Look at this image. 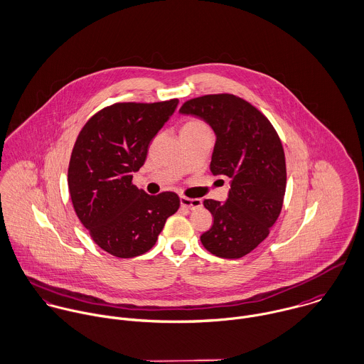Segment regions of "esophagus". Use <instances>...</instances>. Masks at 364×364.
I'll use <instances>...</instances> for the list:
<instances>
[{
	"label": "esophagus",
	"mask_w": 364,
	"mask_h": 364,
	"mask_svg": "<svg viewBox=\"0 0 364 364\" xmlns=\"http://www.w3.org/2000/svg\"><path fill=\"white\" fill-rule=\"evenodd\" d=\"M181 206L186 208L189 210H193V209H198V208L202 206V200L200 199H189V198L181 196Z\"/></svg>",
	"instance_id": "esophagus-1"
}]
</instances>
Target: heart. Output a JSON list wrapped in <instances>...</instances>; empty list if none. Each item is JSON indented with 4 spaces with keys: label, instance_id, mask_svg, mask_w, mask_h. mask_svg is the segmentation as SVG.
Masks as SVG:
<instances>
[{
    "label": "heart",
    "instance_id": "heart-1",
    "mask_svg": "<svg viewBox=\"0 0 364 364\" xmlns=\"http://www.w3.org/2000/svg\"><path fill=\"white\" fill-rule=\"evenodd\" d=\"M200 129H208V127L199 120H188L182 125V131H200Z\"/></svg>",
    "mask_w": 364,
    "mask_h": 364
}]
</instances>
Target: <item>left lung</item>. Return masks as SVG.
I'll list each match as a JSON object with an SVG mask.
<instances>
[{
    "instance_id": "1",
    "label": "left lung",
    "mask_w": 364,
    "mask_h": 364,
    "mask_svg": "<svg viewBox=\"0 0 364 364\" xmlns=\"http://www.w3.org/2000/svg\"><path fill=\"white\" fill-rule=\"evenodd\" d=\"M179 113L210 125L216 135L210 171L230 179L226 202H203L213 226L200 242L218 257L242 258L268 236L282 209L287 168L281 139L261 112L233 95L188 100Z\"/></svg>"
}]
</instances>
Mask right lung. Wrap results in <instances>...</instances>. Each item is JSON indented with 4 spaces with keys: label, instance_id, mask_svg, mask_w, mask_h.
<instances>
[{
    "label": "right lung",
    "instance_id": "add662e5",
    "mask_svg": "<svg viewBox=\"0 0 364 364\" xmlns=\"http://www.w3.org/2000/svg\"><path fill=\"white\" fill-rule=\"evenodd\" d=\"M178 103L113 105L86 122L75 142L68 171L72 203L92 239L112 255L131 258L151 250L179 209L176 193L149 196L131 183Z\"/></svg>",
    "mask_w": 364,
    "mask_h": 364
}]
</instances>
